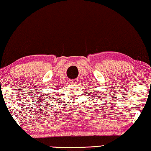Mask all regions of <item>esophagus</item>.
<instances>
[{
	"mask_svg": "<svg viewBox=\"0 0 151 151\" xmlns=\"http://www.w3.org/2000/svg\"><path fill=\"white\" fill-rule=\"evenodd\" d=\"M69 82H70V83H77L78 80L77 78H76V79H71V80H69Z\"/></svg>",
	"mask_w": 151,
	"mask_h": 151,
	"instance_id": "34e87169",
	"label": "esophagus"
}]
</instances>
